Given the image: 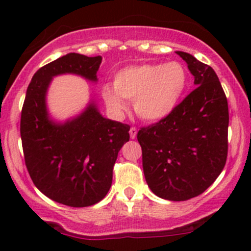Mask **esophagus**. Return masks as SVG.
I'll return each mask as SVG.
<instances>
[{
    "label": "esophagus",
    "instance_id": "obj_1",
    "mask_svg": "<svg viewBox=\"0 0 251 251\" xmlns=\"http://www.w3.org/2000/svg\"><path fill=\"white\" fill-rule=\"evenodd\" d=\"M136 136H137V128H136V127H131L130 128V137L132 138V140H135Z\"/></svg>",
    "mask_w": 251,
    "mask_h": 251
}]
</instances>
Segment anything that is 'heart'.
<instances>
[{
	"mask_svg": "<svg viewBox=\"0 0 251 251\" xmlns=\"http://www.w3.org/2000/svg\"><path fill=\"white\" fill-rule=\"evenodd\" d=\"M188 72L179 62L128 65L114 76L113 86L102 88V98L115 114L133 100L136 114L146 121H160L178 107L188 88Z\"/></svg>",
	"mask_w": 251,
	"mask_h": 251,
	"instance_id": "b5f03b06",
	"label": "heart"
}]
</instances>
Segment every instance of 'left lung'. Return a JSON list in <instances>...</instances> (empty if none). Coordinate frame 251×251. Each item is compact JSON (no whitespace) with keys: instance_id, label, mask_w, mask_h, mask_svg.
I'll return each mask as SVG.
<instances>
[{"instance_id":"obj_1","label":"left lung","mask_w":251,"mask_h":251,"mask_svg":"<svg viewBox=\"0 0 251 251\" xmlns=\"http://www.w3.org/2000/svg\"><path fill=\"white\" fill-rule=\"evenodd\" d=\"M194 76L192 91L173 114L138 131L148 187L166 201H188L224 170L228 149V104L216 73L177 50Z\"/></svg>"}]
</instances>
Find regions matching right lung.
<instances>
[{
  "label": "right lung",
  "instance_id": "right-lung-1",
  "mask_svg": "<svg viewBox=\"0 0 251 251\" xmlns=\"http://www.w3.org/2000/svg\"><path fill=\"white\" fill-rule=\"evenodd\" d=\"M102 57L68 53L37 70L26 90L20 119L25 165L41 193L73 207L90 206L107 196L113 166L130 140V126L104 118L95 98L64 121L50 116L47 93L59 75L97 83Z\"/></svg>",
  "mask_w": 251,
  "mask_h": 251
}]
</instances>
